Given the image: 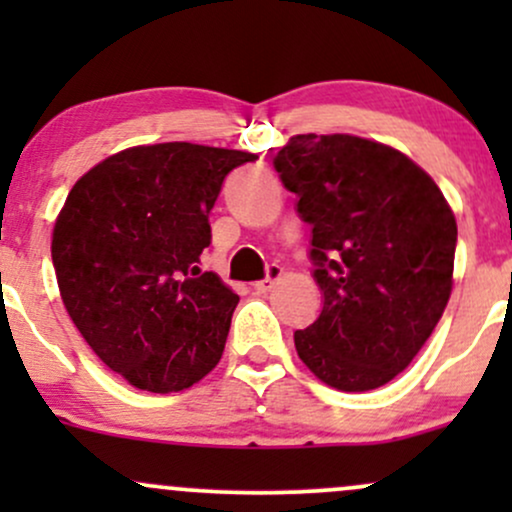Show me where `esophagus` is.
I'll use <instances>...</instances> for the list:
<instances>
[{"instance_id": "obj_1", "label": "esophagus", "mask_w": 512, "mask_h": 512, "mask_svg": "<svg viewBox=\"0 0 512 512\" xmlns=\"http://www.w3.org/2000/svg\"><path fill=\"white\" fill-rule=\"evenodd\" d=\"M279 276H281L279 264H269L267 276H264V279H260V281H255V284H252V289H255L257 293H267L276 284V281H279Z\"/></svg>"}]
</instances>
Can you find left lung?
I'll return each instance as SVG.
<instances>
[{"instance_id": "1", "label": "left lung", "mask_w": 512, "mask_h": 512, "mask_svg": "<svg viewBox=\"0 0 512 512\" xmlns=\"http://www.w3.org/2000/svg\"><path fill=\"white\" fill-rule=\"evenodd\" d=\"M308 223L322 291L313 325L293 332L322 383H390L436 330L452 291L457 223L431 175L392 146L351 134H298L274 156Z\"/></svg>"}]
</instances>
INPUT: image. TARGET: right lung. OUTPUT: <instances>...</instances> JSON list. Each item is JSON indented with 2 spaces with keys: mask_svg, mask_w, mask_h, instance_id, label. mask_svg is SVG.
Returning a JSON list of instances; mask_svg holds the SVG:
<instances>
[{
  "mask_svg": "<svg viewBox=\"0 0 512 512\" xmlns=\"http://www.w3.org/2000/svg\"><path fill=\"white\" fill-rule=\"evenodd\" d=\"M255 154L187 142L105 158L69 192L52 231L64 308L129 385L180 392L219 363L238 296L199 272L223 180Z\"/></svg>",
  "mask_w": 512,
  "mask_h": 512,
  "instance_id": "add662e5",
  "label": "right lung"
}]
</instances>
